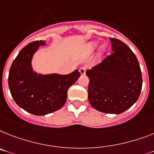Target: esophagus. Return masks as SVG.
<instances>
[{
    "mask_svg": "<svg viewBox=\"0 0 154 154\" xmlns=\"http://www.w3.org/2000/svg\"><path fill=\"white\" fill-rule=\"evenodd\" d=\"M86 71V66H83V67L79 68V72L81 75H85Z\"/></svg>",
    "mask_w": 154,
    "mask_h": 154,
    "instance_id": "esophagus-1",
    "label": "esophagus"
}]
</instances>
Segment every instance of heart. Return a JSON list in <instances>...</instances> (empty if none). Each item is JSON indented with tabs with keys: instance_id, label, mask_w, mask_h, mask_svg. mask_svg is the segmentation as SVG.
I'll use <instances>...</instances> for the list:
<instances>
[{
	"instance_id": "b5f03b06",
	"label": "heart",
	"mask_w": 154,
	"mask_h": 154,
	"mask_svg": "<svg viewBox=\"0 0 154 154\" xmlns=\"http://www.w3.org/2000/svg\"><path fill=\"white\" fill-rule=\"evenodd\" d=\"M97 43L96 42H92L91 43L90 45H89V49H90V51L92 52L94 51L95 49H96V47H97ZM105 51H106V45H102L101 48V53H105Z\"/></svg>"
}]
</instances>
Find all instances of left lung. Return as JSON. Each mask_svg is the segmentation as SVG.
<instances>
[{
	"mask_svg": "<svg viewBox=\"0 0 154 154\" xmlns=\"http://www.w3.org/2000/svg\"><path fill=\"white\" fill-rule=\"evenodd\" d=\"M113 53L86 72L88 99L101 112L120 114L139 97L143 77L136 56L122 41L110 38Z\"/></svg>",
	"mask_w": 154,
	"mask_h": 154,
	"instance_id": "8db88e82",
	"label": "left lung"
}]
</instances>
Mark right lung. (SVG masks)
<instances>
[{
    "mask_svg": "<svg viewBox=\"0 0 154 154\" xmlns=\"http://www.w3.org/2000/svg\"><path fill=\"white\" fill-rule=\"evenodd\" d=\"M45 45L44 41H35L23 48L11 63L8 75V86L14 101L25 111L36 116L61 109L68 97V90L80 76L78 70L68 75L34 72L33 56L40 45Z\"/></svg>",
    "mask_w": 154,
    "mask_h": 154,
    "instance_id": "right-lung-1",
    "label": "right lung"
}]
</instances>
